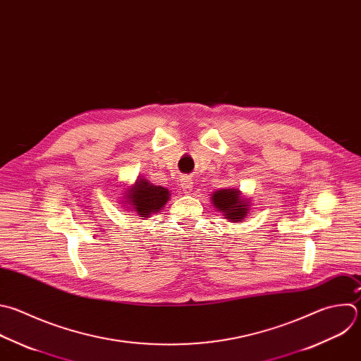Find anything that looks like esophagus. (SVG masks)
<instances>
[{
    "label": "esophagus",
    "instance_id": "esophagus-1",
    "mask_svg": "<svg viewBox=\"0 0 361 361\" xmlns=\"http://www.w3.org/2000/svg\"><path fill=\"white\" fill-rule=\"evenodd\" d=\"M181 190L185 192V194H191L192 192V190H194V185H192V180L191 178H188V177H184L183 180H181Z\"/></svg>",
    "mask_w": 361,
    "mask_h": 361
}]
</instances>
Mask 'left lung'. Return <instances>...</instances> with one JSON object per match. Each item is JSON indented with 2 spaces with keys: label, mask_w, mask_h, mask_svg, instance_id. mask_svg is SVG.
<instances>
[{
  "label": "left lung",
  "mask_w": 361,
  "mask_h": 361,
  "mask_svg": "<svg viewBox=\"0 0 361 361\" xmlns=\"http://www.w3.org/2000/svg\"><path fill=\"white\" fill-rule=\"evenodd\" d=\"M211 201L229 222H244L251 212L250 200L236 188H221L211 194Z\"/></svg>",
  "instance_id": "left-lung-1"
}]
</instances>
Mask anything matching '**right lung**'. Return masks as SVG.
Returning a JSON list of instances; mask_svg holds the SVG:
<instances>
[{
	"label": "right lung",
	"instance_id": "1",
	"mask_svg": "<svg viewBox=\"0 0 361 361\" xmlns=\"http://www.w3.org/2000/svg\"><path fill=\"white\" fill-rule=\"evenodd\" d=\"M123 204L132 212L137 214L143 219L159 212L170 200L171 191L161 185L152 184L147 178L137 176V180L130 187L125 188Z\"/></svg>",
	"mask_w": 361,
	"mask_h": 361
}]
</instances>
